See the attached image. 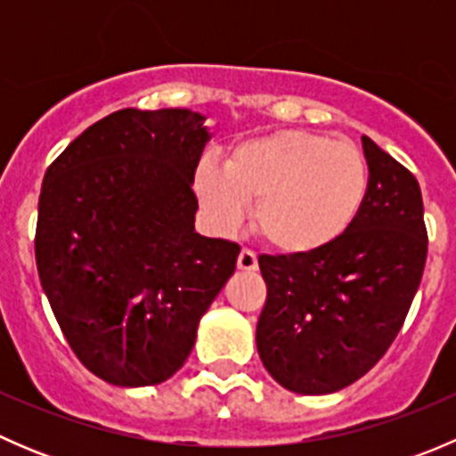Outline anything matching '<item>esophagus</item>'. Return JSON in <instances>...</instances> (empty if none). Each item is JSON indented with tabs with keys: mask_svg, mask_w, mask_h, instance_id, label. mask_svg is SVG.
Segmentation results:
<instances>
[{
	"mask_svg": "<svg viewBox=\"0 0 456 456\" xmlns=\"http://www.w3.org/2000/svg\"><path fill=\"white\" fill-rule=\"evenodd\" d=\"M238 269L240 271H256L257 269V257L254 251L242 249L240 256H238Z\"/></svg>",
	"mask_w": 456,
	"mask_h": 456,
	"instance_id": "obj_1",
	"label": "esophagus"
}]
</instances>
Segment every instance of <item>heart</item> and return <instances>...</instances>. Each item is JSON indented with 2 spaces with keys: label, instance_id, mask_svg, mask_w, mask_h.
<instances>
[{
  "label": "heart",
  "instance_id": "heart-1",
  "mask_svg": "<svg viewBox=\"0 0 456 456\" xmlns=\"http://www.w3.org/2000/svg\"><path fill=\"white\" fill-rule=\"evenodd\" d=\"M196 196L218 232L232 233L256 205V232L278 254L329 249L355 224L369 167L355 145L309 132H273L233 147L227 169L202 160Z\"/></svg>",
  "mask_w": 456,
  "mask_h": 456
}]
</instances>
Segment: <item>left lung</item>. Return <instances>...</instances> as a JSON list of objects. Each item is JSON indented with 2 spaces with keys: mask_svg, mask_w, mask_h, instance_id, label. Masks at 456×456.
<instances>
[{
  "mask_svg": "<svg viewBox=\"0 0 456 456\" xmlns=\"http://www.w3.org/2000/svg\"><path fill=\"white\" fill-rule=\"evenodd\" d=\"M369 196L346 236L320 254L260 256L266 305L256 346L297 395L346 388L397 338L424 275L428 236L417 178L369 136Z\"/></svg>",
  "mask_w": 456,
  "mask_h": 456,
  "instance_id": "left-lung-1",
  "label": "left lung"
}]
</instances>
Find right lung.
<instances>
[{"mask_svg": "<svg viewBox=\"0 0 456 456\" xmlns=\"http://www.w3.org/2000/svg\"><path fill=\"white\" fill-rule=\"evenodd\" d=\"M187 108L118 110L44 176L35 257L41 287L87 370L123 388L169 379L240 247L196 233L191 185L207 141Z\"/></svg>", "mask_w": 456, "mask_h": 456, "instance_id": "right-lung-1", "label": "right lung"}]
</instances>
